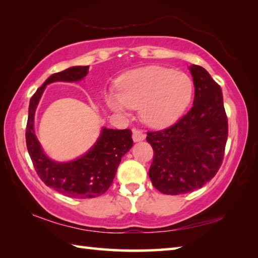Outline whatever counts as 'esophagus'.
I'll list each match as a JSON object with an SVG mask.
<instances>
[{"instance_id":"obj_1","label":"esophagus","mask_w":258,"mask_h":258,"mask_svg":"<svg viewBox=\"0 0 258 258\" xmlns=\"http://www.w3.org/2000/svg\"><path fill=\"white\" fill-rule=\"evenodd\" d=\"M132 138H133L134 142H140V141H143L145 139V134L142 132V131L133 128L132 130Z\"/></svg>"}]
</instances>
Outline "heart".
Segmentation results:
<instances>
[{
	"mask_svg": "<svg viewBox=\"0 0 258 258\" xmlns=\"http://www.w3.org/2000/svg\"><path fill=\"white\" fill-rule=\"evenodd\" d=\"M193 96V82L183 72L150 67L131 71L117 83V94H109L111 108L124 112L141 109L146 124L165 127L184 113Z\"/></svg>",
	"mask_w": 258,
	"mask_h": 258,
	"instance_id": "heart-1",
	"label": "heart"
}]
</instances>
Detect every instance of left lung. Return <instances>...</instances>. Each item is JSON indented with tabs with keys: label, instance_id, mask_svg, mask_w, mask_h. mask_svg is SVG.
<instances>
[{
	"label": "left lung",
	"instance_id": "obj_1",
	"mask_svg": "<svg viewBox=\"0 0 258 258\" xmlns=\"http://www.w3.org/2000/svg\"><path fill=\"white\" fill-rule=\"evenodd\" d=\"M189 71L193 107L169 127L149 131L146 138L154 151L152 184L167 195L189 193L210 182L222 165L228 136L221 86L200 65Z\"/></svg>",
	"mask_w": 258,
	"mask_h": 258
}]
</instances>
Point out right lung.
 <instances>
[{
    "instance_id": "obj_1",
    "label": "right lung",
    "mask_w": 258,
    "mask_h": 258,
    "mask_svg": "<svg viewBox=\"0 0 258 258\" xmlns=\"http://www.w3.org/2000/svg\"><path fill=\"white\" fill-rule=\"evenodd\" d=\"M90 67H73L54 73L31 97L26 123V147L38 177L48 187L72 199H93L105 193L116 174L122 157L133 145L130 130L103 128L96 144L78 160L57 163L42 152L34 134V114L43 91L56 81L73 82L85 78Z\"/></svg>"
}]
</instances>
